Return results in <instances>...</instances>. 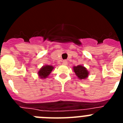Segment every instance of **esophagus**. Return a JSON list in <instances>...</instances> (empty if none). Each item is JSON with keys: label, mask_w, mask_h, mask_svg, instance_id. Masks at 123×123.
I'll return each mask as SVG.
<instances>
[{"label": "esophagus", "mask_w": 123, "mask_h": 123, "mask_svg": "<svg viewBox=\"0 0 123 123\" xmlns=\"http://www.w3.org/2000/svg\"><path fill=\"white\" fill-rule=\"evenodd\" d=\"M62 62H63V65H67V63H68V62H67L66 60H63Z\"/></svg>", "instance_id": "34e87169"}]
</instances>
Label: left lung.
Segmentation results:
<instances>
[{"label": "left lung", "mask_w": 123, "mask_h": 123, "mask_svg": "<svg viewBox=\"0 0 123 123\" xmlns=\"http://www.w3.org/2000/svg\"><path fill=\"white\" fill-rule=\"evenodd\" d=\"M73 69L77 76L80 79H84L88 76L89 73L85 67L81 65H78L77 67H74Z\"/></svg>", "instance_id": "1"}]
</instances>
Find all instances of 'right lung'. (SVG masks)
<instances>
[{
	"label": "right lung",
	"instance_id": "add662e5",
	"mask_svg": "<svg viewBox=\"0 0 123 123\" xmlns=\"http://www.w3.org/2000/svg\"><path fill=\"white\" fill-rule=\"evenodd\" d=\"M53 69H54V67L52 66L45 65L41 68V69L38 72V74L41 78H46L50 74L51 71L53 70Z\"/></svg>",
	"mask_w": 123,
	"mask_h": 123
}]
</instances>
